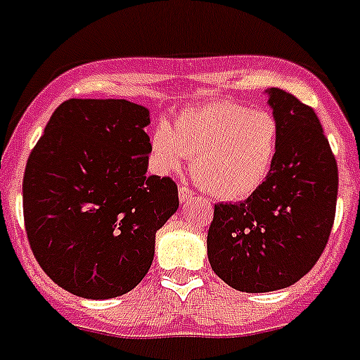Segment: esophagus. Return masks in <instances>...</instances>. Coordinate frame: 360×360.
Listing matches in <instances>:
<instances>
[{
  "label": "esophagus",
  "mask_w": 360,
  "mask_h": 360,
  "mask_svg": "<svg viewBox=\"0 0 360 360\" xmlns=\"http://www.w3.org/2000/svg\"><path fill=\"white\" fill-rule=\"evenodd\" d=\"M194 195L195 194L188 188V186H181V188H179V201L183 205L190 203V201H194Z\"/></svg>",
  "instance_id": "1"
}]
</instances>
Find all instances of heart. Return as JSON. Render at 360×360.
Wrapping results in <instances>:
<instances>
[{
  "mask_svg": "<svg viewBox=\"0 0 360 360\" xmlns=\"http://www.w3.org/2000/svg\"><path fill=\"white\" fill-rule=\"evenodd\" d=\"M280 148V124L267 110L232 101L185 108L152 137L162 174L179 172L192 157V175L214 198L240 201L264 186Z\"/></svg>",
  "mask_w": 360,
  "mask_h": 360,
  "instance_id": "obj_1",
  "label": "heart"
}]
</instances>
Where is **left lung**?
Here are the masks:
<instances>
[{
    "label": "left lung",
    "instance_id": "obj_1",
    "mask_svg": "<svg viewBox=\"0 0 360 360\" xmlns=\"http://www.w3.org/2000/svg\"><path fill=\"white\" fill-rule=\"evenodd\" d=\"M265 93L280 124L273 172L245 201L216 205L207 236L214 273L243 292L289 288L309 273L329 240L339 190L315 111L278 87Z\"/></svg>",
    "mask_w": 360,
    "mask_h": 360
}]
</instances>
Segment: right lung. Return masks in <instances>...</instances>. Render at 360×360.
Returning <instances> with one entry per match:
<instances>
[{"instance_id":"1","label":"right lung","mask_w":360,"mask_h":360,"mask_svg":"<svg viewBox=\"0 0 360 360\" xmlns=\"http://www.w3.org/2000/svg\"><path fill=\"white\" fill-rule=\"evenodd\" d=\"M148 124V108L124 98H71L29 155L23 217L32 255L77 297L131 291L152 265L155 232L179 207L174 181L146 174Z\"/></svg>"}]
</instances>
